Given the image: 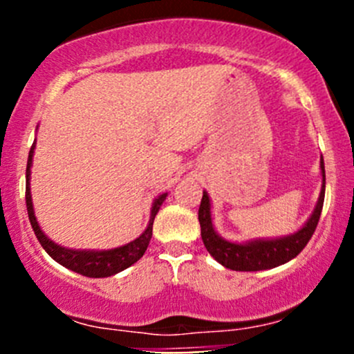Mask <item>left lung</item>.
I'll return each instance as SVG.
<instances>
[{
  "label": "left lung",
  "mask_w": 354,
  "mask_h": 354,
  "mask_svg": "<svg viewBox=\"0 0 354 354\" xmlns=\"http://www.w3.org/2000/svg\"><path fill=\"white\" fill-rule=\"evenodd\" d=\"M320 167H322L324 185L320 192L319 203L313 210L312 217L306 221L305 226L295 233L292 236L281 238V240L269 241H252L246 245L230 243L223 240L219 234L214 231L212 221H210V202L209 195L203 192L202 202L198 207V223L202 241L205 245L207 252L221 263L231 270H243V272H252V270L272 269V267L286 263L295 259L306 243L310 241L312 234L315 233L317 224H319L320 214H322L324 197H326V169H324V159H320Z\"/></svg>",
  "instance_id": "1"
}]
</instances>
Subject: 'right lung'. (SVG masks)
<instances>
[{
  "mask_svg": "<svg viewBox=\"0 0 354 354\" xmlns=\"http://www.w3.org/2000/svg\"><path fill=\"white\" fill-rule=\"evenodd\" d=\"M34 147H35V142L30 147V152H28L25 203H27V214H28V221H30L32 230H34L35 236H37L39 243L42 245V248L48 252V255L51 257V259H55L58 263H62L63 267H66V269L87 277H109L113 276V274H118L123 269H127V267H130L131 263L137 262L138 259H142V255H144L145 250H147L149 243H151L154 217L156 214L159 212V207L162 205L164 198H166V194H162L160 197L156 198L154 205H152V214H151V221H149L147 230H145L135 241H130V243L120 246V248L104 250V252H80V250L63 248V246L53 243V241L42 233L37 221H35L34 209H32L28 178H30V164H32V156H34Z\"/></svg>",
  "mask_w": 354,
  "mask_h": 354,
  "instance_id": "obj_1",
  "label": "right lung"
}]
</instances>
